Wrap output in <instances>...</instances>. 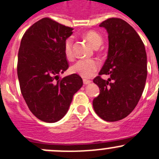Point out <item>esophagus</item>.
Instances as JSON below:
<instances>
[{
    "label": "esophagus",
    "instance_id": "obj_1",
    "mask_svg": "<svg viewBox=\"0 0 159 159\" xmlns=\"http://www.w3.org/2000/svg\"><path fill=\"white\" fill-rule=\"evenodd\" d=\"M83 82H84V84H89L90 83H92V81L90 80H88V79H83Z\"/></svg>",
    "mask_w": 159,
    "mask_h": 159
}]
</instances>
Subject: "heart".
Instances as JSON below:
<instances>
[{"label":"heart","mask_w":159,"mask_h":159,"mask_svg":"<svg viewBox=\"0 0 159 159\" xmlns=\"http://www.w3.org/2000/svg\"><path fill=\"white\" fill-rule=\"evenodd\" d=\"M86 40L94 47L98 48L102 43V38L95 31H88L84 34ZM73 38L69 37L64 43V53L68 59L73 57ZM98 68V63L93 59H81L75 63L71 67V70L83 78H91L96 73Z\"/></svg>","instance_id":"1"}]
</instances>
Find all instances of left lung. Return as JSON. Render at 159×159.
Instances as JSON below:
<instances>
[{
	"instance_id": "8db88e82",
	"label": "left lung",
	"mask_w": 159,
	"mask_h": 159,
	"mask_svg": "<svg viewBox=\"0 0 159 159\" xmlns=\"http://www.w3.org/2000/svg\"><path fill=\"white\" fill-rule=\"evenodd\" d=\"M108 32L107 59L93 82L100 89L94 98L97 115L109 122L120 120L136 107L147 78V54L139 35L127 21L112 18L99 25ZM109 75L108 80L101 78Z\"/></svg>"
}]
</instances>
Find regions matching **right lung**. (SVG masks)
Returning <instances> with one entry per match:
<instances>
[{
  "instance_id": "obj_1",
  "label": "right lung",
  "mask_w": 159,
  "mask_h": 159,
  "mask_svg": "<svg viewBox=\"0 0 159 159\" xmlns=\"http://www.w3.org/2000/svg\"><path fill=\"white\" fill-rule=\"evenodd\" d=\"M73 29L48 18L32 25L23 35L18 55V78L22 96L35 116L55 123L68 111L83 85L76 74L59 79L68 68L64 43Z\"/></svg>"
}]
</instances>
